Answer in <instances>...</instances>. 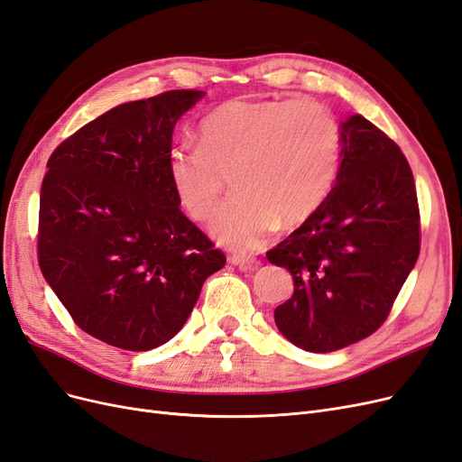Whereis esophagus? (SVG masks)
Returning a JSON list of instances; mask_svg holds the SVG:
<instances>
[{"label":"esophagus","instance_id":"1","mask_svg":"<svg viewBox=\"0 0 462 462\" xmlns=\"http://www.w3.org/2000/svg\"><path fill=\"white\" fill-rule=\"evenodd\" d=\"M229 262H231L233 265H236V268H239V270H243V272L254 270L256 265H258V260H256V258H253V256H243V254H233V256L229 258Z\"/></svg>","mask_w":462,"mask_h":462}]
</instances>
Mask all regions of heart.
I'll use <instances>...</instances> for the list:
<instances>
[{
    "mask_svg": "<svg viewBox=\"0 0 462 462\" xmlns=\"http://www.w3.org/2000/svg\"><path fill=\"white\" fill-rule=\"evenodd\" d=\"M341 162V127L314 100H229L199 123L197 148L167 153V180L194 219L214 212L227 175L236 190L209 221L231 250L260 248L283 226L309 219L328 199Z\"/></svg>",
    "mask_w": 462,
    "mask_h": 462,
    "instance_id": "obj_1",
    "label": "heart"
}]
</instances>
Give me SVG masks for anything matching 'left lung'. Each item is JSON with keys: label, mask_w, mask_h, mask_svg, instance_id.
<instances>
[{"label": "left lung", "mask_w": 462, "mask_h": 462, "mask_svg": "<svg viewBox=\"0 0 462 462\" xmlns=\"http://www.w3.org/2000/svg\"><path fill=\"white\" fill-rule=\"evenodd\" d=\"M339 127L328 199L268 253L295 283L275 326L309 353L337 351L380 328L420 253L414 177L401 148L362 116Z\"/></svg>", "instance_id": "obj_1"}]
</instances>
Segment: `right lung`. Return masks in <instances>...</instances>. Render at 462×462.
Listing matches in <instances>:
<instances>
[{"instance_id":"obj_1","label":"right lung","mask_w":462,"mask_h":462,"mask_svg":"<svg viewBox=\"0 0 462 462\" xmlns=\"http://www.w3.org/2000/svg\"><path fill=\"white\" fill-rule=\"evenodd\" d=\"M202 90L121 104L61 143L40 190L38 262L92 337L150 351L185 326L226 256L167 180L173 129Z\"/></svg>"}]
</instances>
